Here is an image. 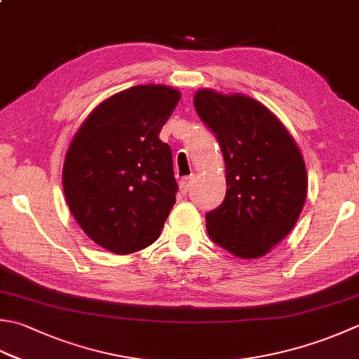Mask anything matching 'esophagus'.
Wrapping results in <instances>:
<instances>
[{
    "mask_svg": "<svg viewBox=\"0 0 359 359\" xmlns=\"http://www.w3.org/2000/svg\"><path fill=\"white\" fill-rule=\"evenodd\" d=\"M193 182H194V177L191 175V177H184L182 179L180 182H179V188H180V191L184 193V194H187L188 191H189V188L193 187Z\"/></svg>",
    "mask_w": 359,
    "mask_h": 359,
    "instance_id": "esophagus-1",
    "label": "esophagus"
}]
</instances>
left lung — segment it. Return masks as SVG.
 I'll list each match as a JSON object with an SVG mask.
<instances>
[{"label": "left lung", "mask_w": 359, "mask_h": 359, "mask_svg": "<svg viewBox=\"0 0 359 359\" xmlns=\"http://www.w3.org/2000/svg\"><path fill=\"white\" fill-rule=\"evenodd\" d=\"M193 102L226 161V198L205 216L210 238L238 258L269 254L296 226L305 205L306 166L296 140L250 96L201 88Z\"/></svg>", "instance_id": "obj_1"}]
</instances>
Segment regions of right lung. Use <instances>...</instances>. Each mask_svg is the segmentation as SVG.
I'll list each match as a JSON object with an SVG mask.
<instances>
[{
  "label": "right lung",
  "instance_id": "add662e5",
  "mask_svg": "<svg viewBox=\"0 0 359 359\" xmlns=\"http://www.w3.org/2000/svg\"><path fill=\"white\" fill-rule=\"evenodd\" d=\"M180 96L161 83L119 91L90 111L68 146L62 182L69 212L111 254L152 244L174 207L172 152L158 133Z\"/></svg>",
  "mask_w": 359,
  "mask_h": 359
}]
</instances>
